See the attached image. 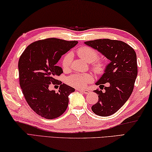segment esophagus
<instances>
[{"instance_id": "obj_1", "label": "esophagus", "mask_w": 152, "mask_h": 152, "mask_svg": "<svg viewBox=\"0 0 152 152\" xmlns=\"http://www.w3.org/2000/svg\"><path fill=\"white\" fill-rule=\"evenodd\" d=\"M77 91H81V92H83V93H84V94H89L90 91L89 90H88V89H77Z\"/></svg>"}]
</instances>
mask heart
I'll use <instances>...</instances> for the list:
<instances>
[{
  "label": "heart",
  "mask_w": 152,
  "mask_h": 152,
  "mask_svg": "<svg viewBox=\"0 0 152 152\" xmlns=\"http://www.w3.org/2000/svg\"><path fill=\"white\" fill-rule=\"evenodd\" d=\"M77 54L81 58L87 63L93 62L92 68L95 73L102 74L105 71L106 63L103 59H96L98 57V53L94 48L89 46H83L79 48ZM73 60V55L68 53L64 56L62 60V66L63 70H69L71 67ZM93 81V77L89 74L75 73L71 75L66 79V83L69 86L75 88H83L86 85Z\"/></svg>",
  "instance_id": "b5f03b06"
}]
</instances>
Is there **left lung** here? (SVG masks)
<instances>
[{
  "label": "left lung",
  "instance_id": "obj_1",
  "mask_svg": "<svg viewBox=\"0 0 152 152\" xmlns=\"http://www.w3.org/2000/svg\"><path fill=\"white\" fill-rule=\"evenodd\" d=\"M85 44L97 50L110 60L103 75L96 82L101 89L95 90L98 95L97 103L91 107L93 112L102 117L110 116L118 111L134 90L137 75V57L134 49L126 42L109 39H96Z\"/></svg>",
  "mask_w": 152,
  "mask_h": 152
}]
</instances>
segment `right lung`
Returning a JSON list of instances; mask_svg holds the SVG:
<instances>
[{
    "label": "right lung",
    "mask_w": 152,
    "mask_h": 152,
    "mask_svg": "<svg viewBox=\"0 0 152 152\" xmlns=\"http://www.w3.org/2000/svg\"><path fill=\"white\" fill-rule=\"evenodd\" d=\"M77 42L56 38L39 40L29 45L20 55V86L28 105L42 118H57L67 108L68 97L75 89L55 79L63 73L56 64ZM51 83L60 85L58 93L48 89Z\"/></svg>",
    "instance_id": "right-lung-1"
}]
</instances>
